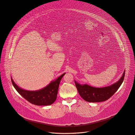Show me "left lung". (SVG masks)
Listing matches in <instances>:
<instances>
[{
    "instance_id": "obj_1",
    "label": "left lung",
    "mask_w": 135,
    "mask_h": 135,
    "mask_svg": "<svg viewBox=\"0 0 135 135\" xmlns=\"http://www.w3.org/2000/svg\"><path fill=\"white\" fill-rule=\"evenodd\" d=\"M125 74L124 71L120 79L114 84L103 88H96L88 85H80L75 80V86L80 97L89 102H99L106 101L112 96L122 85Z\"/></svg>"
}]
</instances>
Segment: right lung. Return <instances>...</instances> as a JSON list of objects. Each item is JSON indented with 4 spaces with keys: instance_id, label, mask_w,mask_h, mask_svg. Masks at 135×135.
Here are the masks:
<instances>
[{
    "instance_id": "add662e5",
    "label": "right lung",
    "mask_w": 135,
    "mask_h": 135,
    "mask_svg": "<svg viewBox=\"0 0 135 135\" xmlns=\"http://www.w3.org/2000/svg\"><path fill=\"white\" fill-rule=\"evenodd\" d=\"M65 73L51 81L46 87L37 91H28L20 88L12 80L13 86L22 96L32 104L36 105H49L56 101L60 82Z\"/></svg>"
}]
</instances>
